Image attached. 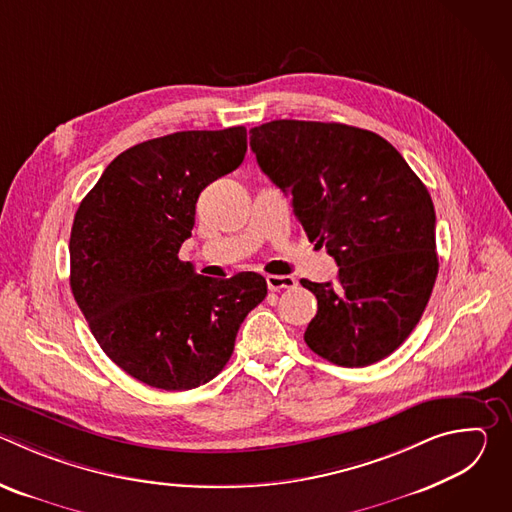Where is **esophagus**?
I'll return each instance as SVG.
<instances>
[{
    "label": "esophagus",
    "instance_id": "34e87169",
    "mask_svg": "<svg viewBox=\"0 0 512 512\" xmlns=\"http://www.w3.org/2000/svg\"><path fill=\"white\" fill-rule=\"evenodd\" d=\"M298 281L291 275H267V287L269 291H281V289H291L296 287Z\"/></svg>",
    "mask_w": 512,
    "mask_h": 512
}]
</instances>
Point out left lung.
<instances>
[{
    "label": "left lung",
    "instance_id": "1",
    "mask_svg": "<svg viewBox=\"0 0 512 512\" xmlns=\"http://www.w3.org/2000/svg\"><path fill=\"white\" fill-rule=\"evenodd\" d=\"M249 133L259 168L340 267L336 285L300 281L318 300L306 344L350 369L389 356L417 326L440 267L427 188L367 129L277 119Z\"/></svg>",
    "mask_w": 512,
    "mask_h": 512
}]
</instances>
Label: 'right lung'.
I'll use <instances>...</instances> for the list:
<instances>
[{"label":"right lung","mask_w":512,"mask_h":512,"mask_svg":"<svg viewBox=\"0 0 512 512\" xmlns=\"http://www.w3.org/2000/svg\"><path fill=\"white\" fill-rule=\"evenodd\" d=\"M247 152L243 125L178 131L119 154L70 231V289L103 352L133 379L188 391L229 362L247 314L267 296L253 271L204 277L178 259L200 192Z\"/></svg>","instance_id":"1"}]
</instances>
